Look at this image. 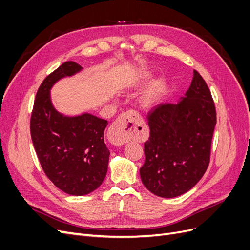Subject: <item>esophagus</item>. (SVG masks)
<instances>
[{
	"mask_svg": "<svg viewBox=\"0 0 250 250\" xmlns=\"http://www.w3.org/2000/svg\"><path fill=\"white\" fill-rule=\"evenodd\" d=\"M142 127V131L146 129L143 119L134 111H129L120 116L117 121L109 127L108 133L114 144L122 145L131 138L135 137L139 132L137 127Z\"/></svg>",
	"mask_w": 250,
	"mask_h": 250,
	"instance_id": "obj_1",
	"label": "esophagus"
}]
</instances>
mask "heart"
Returning a JSON list of instances; mask_svg holds the SVG:
<instances>
[{"instance_id":"1","label":"heart","mask_w":250,"mask_h":250,"mask_svg":"<svg viewBox=\"0 0 250 250\" xmlns=\"http://www.w3.org/2000/svg\"><path fill=\"white\" fill-rule=\"evenodd\" d=\"M149 77V72L146 71V69H142V71L137 72V74L135 75L132 83H136L139 81H143V80H146V78ZM160 96V84H157L151 91H149L143 99V106L146 109L152 108Z\"/></svg>"}]
</instances>
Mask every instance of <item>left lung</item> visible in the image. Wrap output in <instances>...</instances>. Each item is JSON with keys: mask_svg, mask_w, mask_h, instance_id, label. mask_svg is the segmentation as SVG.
I'll list each match as a JSON object with an SVG mask.
<instances>
[{"mask_svg": "<svg viewBox=\"0 0 250 250\" xmlns=\"http://www.w3.org/2000/svg\"><path fill=\"white\" fill-rule=\"evenodd\" d=\"M149 138L139 169L144 186L154 195L174 198L189 191L209 164L216 113L203 78L192 83L175 104H160L148 114Z\"/></svg>", "mask_w": 250, "mask_h": 250, "instance_id": "8db88e82", "label": "left lung"}]
</instances>
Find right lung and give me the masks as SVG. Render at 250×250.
I'll return each mask as SVG.
<instances>
[{
  "instance_id": "right-lung-1",
  "label": "right lung",
  "mask_w": 250,
  "mask_h": 250,
  "mask_svg": "<svg viewBox=\"0 0 250 250\" xmlns=\"http://www.w3.org/2000/svg\"><path fill=\"white\" fill-rule=\"evenodd\" d=\"M82 71L80 64L66 62L50 74L37 92L31 119L32 141L45 174L73 196L90 194L103 184L109 159L106 120L89 113L65 116L52 103L53 86Z\"/></svg>"
}]
</instances>
